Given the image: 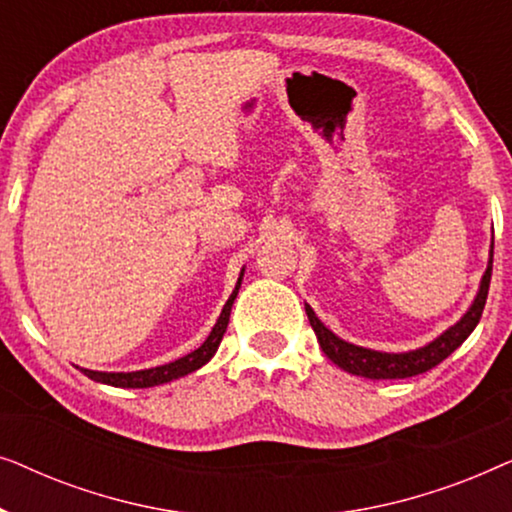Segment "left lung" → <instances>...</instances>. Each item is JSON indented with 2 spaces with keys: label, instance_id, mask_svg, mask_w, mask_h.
Segmentation results:
<instances>
[{
  "label": "left lung",
  "instance_id": "obj_1",
  "mask_svg": "<svg viewBox=\"0 0 512 512\" xmlns=\"http://www.w3.org/2000/svg\"><path fill=\"white\" fill-rule=\"evenodd\" d=\"M492 258H494V244L489 249V263L485 275L480 279V289L475 293L473 303L464 312L457 324H452L447 331H443L438 338H433L429 345L410 349V352H377V349L359 347L352 345V342L342 340L335 335L331 328L321 324V319L314 314L310 305H305L307 319L317 333V340L321 345V352H324L328 359H331L335 366L347 370V373L368 377V380H403V377H415L422 375L426 370L436 368L440 361H445L454 349L461 347L468 335L473 333V328L478 326L482 317V310H485L487 303V291H489V279H492Z\"/></svg>",
  "mask_w": 512,
  "mask_h": 512
}]
</instances>
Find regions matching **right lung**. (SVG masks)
Wrapping results in <instances>:
<instances>
[{"label":"right lung","mask_w":512,"mask_h":512,"mask_svg":"<svg viewBox=\"0 0 512 512\" xmlns=\"http://www.w3.org/2000/svg\"><path fill=\"white\" fill-rule=\"evenodd\" d=\"M242 277H244V268L240 272V277H237V284H235L233 293H230L226 305H223L219 319H216L212 333H209L207 340L202 342L198 349H193L191 354L181 356V359L172 361V363H165V366L146 368V370H132V373H104V370H88V368H79V370L83 375H88L90 380L109 384V387H123V389L158 387V384L179 380V377H184L188 373H195V370L202 368L209 359H212V356L216 354V349H219V345H221L223 333H226L228 321H230V310H233L237 291H240V286H242Z\"/></svg>","instance_id":"obj_1"}]
</instances>
